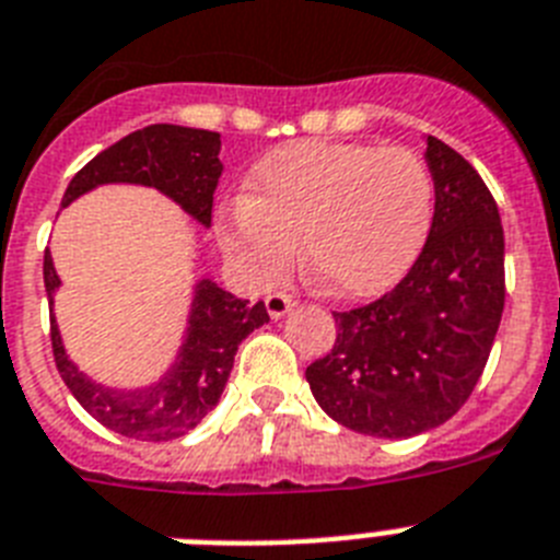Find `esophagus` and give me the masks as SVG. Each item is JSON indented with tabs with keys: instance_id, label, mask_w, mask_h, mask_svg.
Instances as JSON below:
<instances>
[{
	"instance_id": "34e87169",
	"label": "esophagus",
	"mask_w": 560,
	"mask_h": 560,
	"mask_svg": "<svg viewBox=\"0 0 560 560\" xmlns=\"http://www.w3.org/2000/svg\"><path fill=\"white\" fill-rule=\"evenodd\" d=\"M291 306H294V298L285 294V291H271L269 298H266V308H269L271 317H283Z\"/></svg>"
}]
</instances>
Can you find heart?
<instances>
[{"label": "heart", "mask_w": 560, "mask_h": 560, "mask_svg": "<svg viewBox=\"0 0 560 560\" xmlns=\"http://www.w3.org/2000/svg\"><path fill=\"white\" fill-rule=\"evenodd\" d=\"M432 208V171L409 148L294 142L254 165L246 197L217 220V240L254 283H275L294 266L300 237L323 291L372 298L412 266Z\"/></svg>", "instance_id": "heart-1"}]
</instances>
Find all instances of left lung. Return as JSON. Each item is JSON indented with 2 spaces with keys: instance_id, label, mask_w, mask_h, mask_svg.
I'll return each mask as SVG.
<instances>
[{
  "instance_id": "obj_1",
  "label": "left lung",
  "mask_w": 560,
  "mask_h": 560,
  "mask_svg": "<svg viewBox=\"0 0 560 560\" xmlns=\"http://www.w3.org/2000/svg\"><path fill=\"white\" fill-rule=\"evenodd\" d=\"M435 217L400 283L366 306L335 312L337 337L306 369L314 400L340 427L412 438L469 400L501 326L503 225L478 171L427 137Z\"/></svg>"
}]
</instances>
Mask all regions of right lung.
<instances>
[{
	"label": "right lung",
	"instance_id": "right-lung-1",
	"mask_svg": "<svg viewBox=\"0 0 560 560\" xmlns=\"http://www.w3.org/2000/svg\"><path fill=\"white\" fill-rule=\"evenodd\" d=\"M217 154H220L217 131L183 128V125H148L100 151L85 168L77 171L65 191L62 206L105 183H137L168 194L197 223L211 225L214 188L223 174V163ZM42 275H45L48 300L54 303L59 277L48 248H45ZM262 323H269L262 300L248 303L211 280H200L194 289L188 335L177 363L160 383L133 392L100 386L73 366L65 354L54 317H50V349L65 386L105 429L133 441H174L191 432L214 409L229 383L237 346Z\"/></svg>",
	"mask_w": 560,
	"mask_h": 560
}]
</instances>
